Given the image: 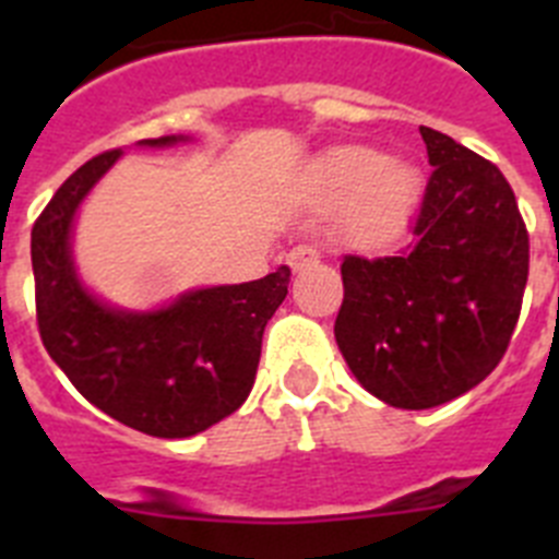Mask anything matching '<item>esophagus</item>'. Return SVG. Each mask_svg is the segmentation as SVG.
I'll return each mask as SVG.
<instances>
[{
  "mask_svg": "<svg viewBox=\"0 0 559 559\" xmlns=\"http://www.w3.org/2000/svg\"><path fill=\"white\" fill-rule=\"evenodd\" d=\"M313 263H319V249H316V246L299 243L288 251V265L294 271L308 269V265H313Z\"/></svg>",
  "mask_w": 559,
  "mask_h": 559,
  "instance_id": "1",
  "label": "esophagus"
}]
</instances>
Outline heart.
<instances>
[{
    "label": "heart",
    "instance_id": "obj_1",
    "mask_svg": "<svg viewBox=\"0 0 559 559\" xmlns=\"http://www.w3.org/2000/svg\"><path fill=\"white\" fill-rule=\"evenodd\" d=\"M316 201L328 210L347 206L341 231L349 243H383L406 226L423 179L408 162H389L378 147H338L316 170Z\"/></svg>",
    "mask_w": 559,
    "mask_h": 559
}]
</instances>
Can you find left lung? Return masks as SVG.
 Listing matches in <instances>:
<instances>
[{"label":"left lung","instance_id":"1","mask_svg":"<svg viewBox=\"0 0 559 559\" xmlns=\"http://www.w3.org/2000/svg\"><path fill=\"white\" fill-rule=\"evenodd\" d=\"M433 167L412 240L347 254L335 341L358 383L394 408H433L478 386L515 333L530 231L492 162L419 126Z\"/></svg>","mask_w":559,"mask_h":559}]
</instances>
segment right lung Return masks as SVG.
I'll return each mask as SVG.
<instances>
[{"mask_svg": "<svg viewBox=\"0 0 559 559\" xmlns=\"http://www.w3.org/2000/svg\"><path fill=\"white\" fill-rule=\"evenodd\" d=\"M173 142L179 136L142 145ZM120 153L106 151L78 167L33 224L38 333L72 386L108 417L151 437H192L249 397L263 330L288 294L290 269L254 283L190 290L153 313L97 302L78 280L69 235L86 192Z\"/></svg>", "mask_w": 559, "mask_h": 559, "instance_id": "obj_1", "label": "right lung"}]
</instances>
